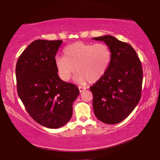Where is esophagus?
Masks as SVG:
<instances>
[{"mask_svg": "<svg viewBox=\"0 0 160 160\" xmlns=\"http://www.w3.org/2000/svg\"><path fill=\"white\" fill-rule=\"evenodd\" d=\"M86 89H87V87H78V89H79L80 92H82L83 91L86 90Z\"/></svg>", "mask_w": 160, "mask_h": 160, "instance_id": "34e87169", "label": "esophagus"}]
</instances>
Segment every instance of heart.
I'll return each instance as SVG.
<instances>
[{
    "label": "heart",
    "instance_id": "b5f03b06",
    "mask_svg": "<svg viewBox=\"0 0 160 160\" xmlns=\"http://www.w3.org/2000/svg\"><path fill=\"white\" fill-rule=\"evenodd\" d=\"M64 56L55 58V65L60 78L68 81L75 72L76 81L80 84L100 80L110 66L112 52L105 43H86L76 42L68 46Z\"/></svg>",
    "mask_w": 160,
    "mask_h": 160
}]
</instances>
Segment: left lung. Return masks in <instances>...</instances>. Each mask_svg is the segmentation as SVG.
<instances>
[{
    "instance_id": "8db88e82",
    "label": "left lung",
    "mask_w": 160,
    "mask_h": 160,
    "mask_svg": "<svg viewBox=\"0 0 160 160\" xmlns=\"http://www.w3.org/2000/svg\"><path fill=\"white\" fill-rule=\"evenodd\" d=\"M93 39L104 41L112 52L106 74L89 87L93 95L94 113L104 123H119L130 114L141 99V60L132 46L115 37L103 36Z\"/></svg>"
}]
</instances>
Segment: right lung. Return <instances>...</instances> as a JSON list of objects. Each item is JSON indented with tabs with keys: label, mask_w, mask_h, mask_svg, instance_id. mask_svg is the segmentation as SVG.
Masks as SVG:
<instances>
[{
	"label": "right lung",
	"mask_w": 160,
	"mask_h": 160,
	"mask_svg": "<svg viewBox=\"0 0 160 160\" xmlns=\"http://www.w3.org/2000/svg\"><path fill=\"white\" fill-rule=\"evenodd\" d=\"M62 41H34L16 65L17 93L30 117L41 125L55 129L71 119L79 94L75 84L63 82L55 65Z\"/></svg>",
	"instance_id": "right-lung-1"
}]
</instances>
